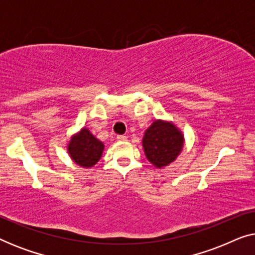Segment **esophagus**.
<instances>
[{
	"mask_svg": "<svg viewBox=\"0 0 255 255\" xmlns=\"http://www.w3.org/2000/svg\"><path fill=\"white\" fill-rule=\"evenodd\" d=\"M118 141H125L127 140V135H117Z\"/></svg>",
	"mask_w": 255,
	"mask_h": 255,
	"instance_id": "obj_1",
	"label": "esophagus"
}]
</instances>
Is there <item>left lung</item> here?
<instances>
[{"label": "left lung", "mask_w": 255, "mask_h": 255, "mask_svg": "<svg viewBox=\"0 0 255 255\" xmlns=\"http://www.w3.org/2000/svg\"><path fill=\"white\" fill-rule=\"evenodd\" d=\"M184 134L173 122L156 120L142 138L145 156L156 168L169 166L182 152Z\"/></svg>", "instance_id": "1"}]
</instances>
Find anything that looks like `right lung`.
<instances>
[{"label": "right lung", "instance_id": "obj_1", "mask_svg": "<svg viewBox=\"0 0 255 255\" xmlns=\"http://www.w3.org/2000/svg\"><path fill=\"white\" fill-rule=\"evenodd\" d=\"M104 144L87 128L76 132L67 142V152L72 161L82 168H92L102 156Z\"/></svg>", "mask_w": 255, "mask_h": 255}]
</instances>
